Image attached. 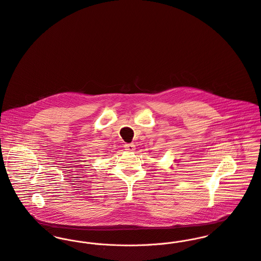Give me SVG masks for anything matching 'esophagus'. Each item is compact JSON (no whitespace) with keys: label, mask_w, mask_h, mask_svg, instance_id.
<instances>
[{"label":"esophagus","mask_w":261,"mask_h":261,"mask_svg":"<svg viewBox=\"0 0 261 261\" xmlns=\"http://www.w3.org/2000/svg\"><path fill=\"white\" fill-rule=\"evenodd\" d=\"M124 149L127 150V151H133V150L136 149V146H135V144H125Z\"/></svg>","instance_id":"esophagus-1"}]
</instances>
